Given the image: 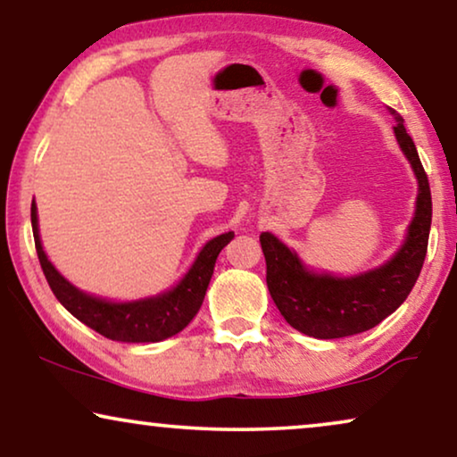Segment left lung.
<instances>
[{"label":"left lung","instance_id":"left-lung-1","mask_svg":"<svg viewBox=\"0 0 457 457\" xmlns=\"http://www.w3.org/2000/svg\"><path fill=\"white\" fill-rule=\"evenodd\" d=\"M391 113L397 121L394 128L397 143L419 178L414 220L406 242L394 259L358 278L317 275L306 271L298 256L273 234H261L269 294L287 323L304 336L337 339L372 329L408 298L420 275L433 217L430 186L414 140L403 128V118L395 109H391Z\"/></svg>","mask_w":457,"mask_h":457}]
</instances>
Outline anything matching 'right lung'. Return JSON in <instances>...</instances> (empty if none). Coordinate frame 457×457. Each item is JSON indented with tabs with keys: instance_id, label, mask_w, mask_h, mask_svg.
<instances>
[{
	"instance_id": "obj_1",
	"label": "right lung",
	"mask_w": 457,
	"mask_h": 457,
	"mask_svg": "<svg viewBox=\"0 0 457 457\" xmlns=\"http://www.w3.org/2000/svg\"><path fill=\"white\" fill-rule=\"evenodd\" d=\"M30 221H33L38 262H41L45 279H47L55 298L66 306V311L72 312L76 319L91 327V329L101 333L103 337L128 344L162 342V339L182 331L195 319V314L203 304L217 256L234 237V234L228 231V234L217 236L204 244L201 254L196 256L195 265L190 267V271L184 275V279L171 292L157 295V298L113 304V302L82 294L55 271V267L45 256L41 237H38L35 201L33 207H30Z\"/></svg>"
}]
</instances>
